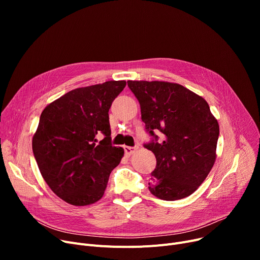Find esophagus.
I'll list each match as a JSON object with an SVG mask.
<instances>
[{"label":"esophagus","instance_id":"34e87169","mask_svg":"<svg viewBox=\"0 0 260 260\" xmlns=\"http://www.w3.org/2000/svg\"><path fill=\"white\" fill-rule=\"evenodd\" d=\"M135 151H136L135 147H132V146H124V152H125V154L128 155V156L132 155V154H134Z\"/></svg>","mask_w":260,"mask_h":260}]
</instances>
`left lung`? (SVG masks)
<instances>
[{"mask_svg":"<svg viewBox=\"0 0 260 260\" xmlns=\"http://www.w3.org/2000/svg\"><path fill=\"white\" fill-rule=\"evenodd\" d=\"M138 99L145 129L155 140L144 146L156 157L148 189L174 201L192 195L216 160L219 124L208 102L186 87L165 81H127ZM162 133L157 142L155 132Z\"/></svg>","mask_w":260,"mask_h":260,"instance_id":"8db88e82","label":"left lung"}]
</instances>
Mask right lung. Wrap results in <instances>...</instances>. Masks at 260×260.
Segmentation results:
<instances>
[{
  "label": "right lung",
  "instance_id": "add662e5",
  "mask_svg": "<svg viewBox=\"0 0 260 260\" xmlns=\"http://www.w3.org/2000/svg\"><path fill=\"white\" fill-rule=\"evenodd\" d=\"M125 85L113 80L73 89L41 114L32 152L43 179L65 202L83 207L100 200L124 155L111 143L108 111Z\"/></svg>",
  "mask_w": 260,
  "mask_h": 260
}]
</instances>
